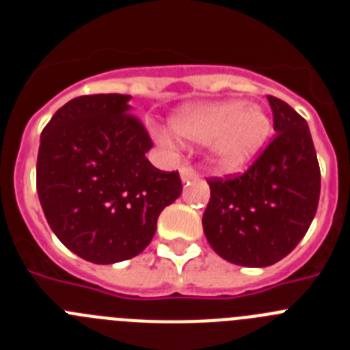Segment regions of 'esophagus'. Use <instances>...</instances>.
<instances>
[{"label":"esophagus","instance_id":"obj_1","mask_svg":"<svg viewBox=\"0 0 350 350\" xmlns=\"http://www.w3.org/2000/svg\"><path fill=\"white\" fill-rule=\"evenodd\" d=\"M180 178H182V182L198 180V173L194 172L191 166H182V168H180Z\"/></svg>","mask_w":350,"mask_h":350}]
</instances>
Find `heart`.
Returning <instances> with one entry per match:
<instances>
[{
  "label": "heart",
  "mask_w": 350,
  "mask_h": 350,
  "mask_svg": "<svg viewBox=\"0 0 350 350\" xmlns=\"http://www.w3.org/2000/svg\"><path fill=\"white\" fill-rule=\"evenodd\" d=\"M172 133L185 144L208 145L213 165L224 172L245 168L261 154L271 133V120L265 108L242 100H219L178 108L170 117ZM159 140L173 145L168 133Z\"/></svg>",
  "instance_id": "1"
}]
</instances>
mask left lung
<instances>
[{"label":"left lung","mask_w":350,"mask_h":350,"mask_svg":"<svg viewBox=\"0 0 350 350\" xmlns=\"http://www.w3.org/2000/svg\"><path fill=\"white\" fill-rule=\"evenodd\" d=\"M275 138L243 175L210 178L203 231L222 259L265 268L286 258L314 221L321 170L307 120L268 96Z\"/></svg>","instance_id":"obj_1"}]
</instances>
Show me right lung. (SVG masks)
<instances>
[{"label":"right lung","mask_w":350,"mask_h":350,"mask_svg":"<svg viewBox=\"0 0 350 350\" xmlns=\"http://www.w3.org/2000/svg\"><path fill=\"white\" fill-rule=\"evenodd\" d=\"M128 94L79 96L42 131L36 191L51 230L85 261L113 265L138 256L157 217L182 193L178 172H161L145 154L147 129Z\"/></svg>","instance_id":"1"}]
</instances>
